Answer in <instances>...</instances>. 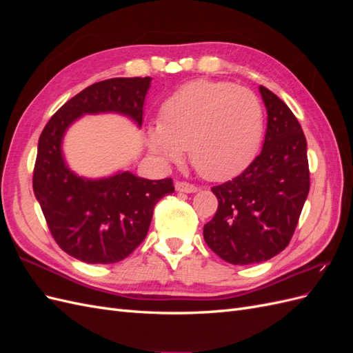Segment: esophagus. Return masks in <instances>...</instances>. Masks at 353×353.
Segmentation results:
<instances>
[{"label":"esophagus","instance_id":"obj_1","mask_svg":"<svg viewBox=\"0 0 353 353\" xmlns=\"http://www.w3.org/2000/svg\"><path fill=\"white\" fill-rule=\"evenodd\" d=\"M175 190L179 191V193H196L199 190L196 185L188 184V183H183V181H178L175 183Z\"/></svg>","mask_w":353,"mask_h":353}]
</instances>
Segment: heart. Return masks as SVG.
Wrapping results in <instances>:
<instances>
[{
    "label": "heart",
    "instance_id": "obj_1",
    "mask_svg": "<svg viewBox=\"0 0 353 353\" xmlns=\"http://www.w3.org/2000/svg\"><path fill=\"white\" fill-rule=\"evenodd\" d=\"M263 109L253 91L231 82L191 81L178 88L150 123L145 143L163 162H179L190 150L197 172L210 181L241 174L259 152Z\"/></svg>",
    "mask_w": 353,
    "mask_h": 353
}]
</instances>
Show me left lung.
<instances>
[{"label": "left lung", "instance_id": "obj_1", "mask_svg": "<svg viewBox=\"0 0 353 353\" xmlns=\"http://www.w3.org/2000/svg\"><path fill=\"white\" fill-rule=\"evenodd\" d=\"M268 114L261 154L243 174L212 188L215 216L203 237L232 265L265 262L290 243L309 193L306 138L287 104L259 87Z\"/></svg>", "mask_w": 353, "mask_h": 353}]
</instances>
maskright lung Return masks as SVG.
I'll list each match as a JSON object with an SVG mask.
<instances>
[{"mask_svg": "<svg viewBox=\"0 0 353 353\" xmlns=\"http://www.w3.org/2000/svg\"><path fill=\"white\" fill-rule=\"evenodd\" d=\"M152 78H113L91 85L51 117L38 141L34 193L61 250L85 263H114L145 239L156 203L174 193L172 179H145L130 170L81 176L68 166L63 138L85 114L117 113L143 123Z\"/></svg>", "mask_w": 353, "mask_h": 353, "instance_id": "add662e5", "label": "right lung"}]
</instances>
